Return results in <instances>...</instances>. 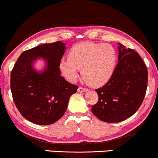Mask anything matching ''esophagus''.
Segmentation results:
<instances>
[{
  "label": "esophagus",
  "mask_w": 158,
  "mask_h": 158,
  "mask_svg": "<svg viewBox=\"0 0 158 158\" xmlns=\"http://www.w3.org/2000/svg\"><path fill=\"white\" fill-rule=\"evenodd\" d=\"M87 91H88V89L83 88V87H81V86L78 87V89H77V92H87Z\"/></svg>",
  "instance_id": "obj_1"
}]
</instances>
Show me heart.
Returning a JSON list of instances; mask_svg holds the SVG:
<instances>
[{
  "instance_id": "heart-1",
  "label": "heart",
  "mask_w": 158,
  "mask_h": 158,
  "mask_svg": "<svg viewBox=\"0 0 158 158\" xmlns=\"http://www.w3.org/2000/svg\"><path fill=\"white\" fill-rule=\"evenodd\" d=\"M117 58L116 49L112 45L81 43L72 48L69 59L60 61L59 69L65 78L74 82L78 77V69H82L84 81L92 86H101L112 77Z\"/></svg>"
}]
</instances>
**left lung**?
<instances>
[{"label":"left lung","mask_w":158,"mask_h":158,"mask_svg":"<svg viewBox=\"0 0 158 158\" xmlns=\"http://www.w3.org/2000/svg\"><path fill=\"white\" fill-rule=\"evenodd\" d=\"M118 63L109 81L95 91L98 101L92 112L102 121L118 123L140 108L145 97L148 71L141 57L134 49L119 44Z\"/></svg>","instance_id":"obj_1"}]
</instances>
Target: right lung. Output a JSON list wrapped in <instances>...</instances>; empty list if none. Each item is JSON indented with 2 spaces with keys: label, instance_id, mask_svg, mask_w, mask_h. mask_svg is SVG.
<instances>
[{
  "label": "right lung",
  "instance_id": "right-lung-1",
  "mask_svg": "<svg viewBox=\"0 0 158 158\" xmlns=\"http://www.w3.org/2000/svg\"><path fill=\"white\" fill-rule=\"evenodd\" d=\"M65 44H45L23 52L11 72L12 98L21 115L31 123L49 125L66 112L69 100L78 89L60 75L59 63L66 50ZM42 57L46 68L35 71L33 64Z\"/></svg>",
  "mask_w": 158,
  "mask_h": 158
}]
</instances>
